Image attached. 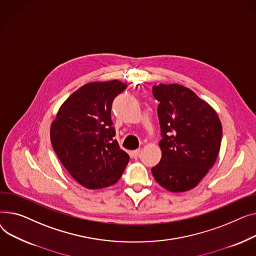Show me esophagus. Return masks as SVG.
<instances>
[{"label":"esophagus","mask_w":256,"mask_h":256,"mask_svg":"<svg viewBox=\"0 0 256 256\" xmlns=\"http://www.w3.org/2000/svg\"><path fill=\"white\" fill-rule=\"evenodd\" d=\"M140 151H142V148L134 150V151H132V152H131V155H132L134 158H136V157H138V156H140Z\"/></svg>","instance_id":"1"}]
</instances>
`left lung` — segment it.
Listing matches in <instances>:
<instances>
[{"label":"left lung","instance_id":"left-lung-1","mask_svg":"<svg viewBox=\"0 0 256 256\" xmlns=\"http://www.w3.org/2000/svg\"><path fill=\"white\" fill-rule=\"evenodd\" d=\"M160 102L158 118L162 140L160 162L152 168L156 182L170 192L196 187L219 155L222 125L216 110L190 88L155 84Z\"/></svg>","mask_w":256,"mask_h":256}]
</instances>
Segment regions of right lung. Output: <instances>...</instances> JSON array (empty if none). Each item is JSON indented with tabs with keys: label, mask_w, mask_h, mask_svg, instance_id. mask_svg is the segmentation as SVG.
<instances>
[{
	"label": "right lung",
	"mask_w": 256,
	"mask_h": 256,
	"mask_svg": "<svg viewBox=\"0 0 256 256\" xmlns=\"http://www.w3.org/2000/svg\"><path fill=\"white\" fill-rule=\"evenodd\" d=\"M127 84L114 80L92 82L72 93L50 125L54 151L82 186L101 189L116 184L129 155L114 136L112 104Z\"/></svg>",
	"instance_id": "obj_1"
}]
</instances>
